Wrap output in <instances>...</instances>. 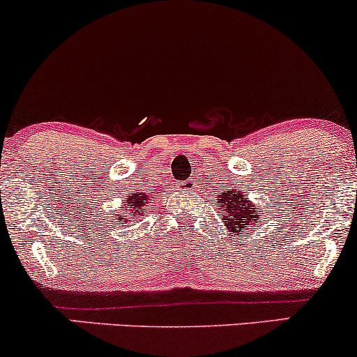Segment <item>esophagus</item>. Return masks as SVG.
<instances>
[{
    "mask_svg": "<svg viewBox=\"0 0 357 357\" xmlns=\"http://www.w3.org/2000/svg\"><path fill=\"white\" fill-rule=\"evenodd\" d=\"M183 185V190H192L195 187V180L194 178H189V180H185V182L182 183Z\"/></svg>",
    "mask_w": 357,
    "mask_h": 357,
    "instance_id": "1",
    "label": "esophagus"
}]
</instances>
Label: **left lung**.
Wrapping results in <instances>:
<instances>
[{"instance_id":"8db88e82","label":"left lung","mask_w":357,"mask_h":357,"mask_svg":"<svg viewBox=\"0 0 357 357\" xmlns=\"http://www.w3.org/2000/svg\"><path fill=\"white\" fill-rule=\"evenodd\" d=\"M215 206L224 209L222 222L229 229L236 232V236L243 238V232H250V229L259 226L258 211L255 209V204L246 200L244 194L239 189H226L215 199Z\"/></svg>"}]
</instances>
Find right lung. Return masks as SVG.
<instances>
[{"label": "right lung", "mask_w": 357, "mask_h": 357, "mask_svg": "<svg viewBox=\"0 0 357 357\" xmlns=\"http://www.w3.org/2000/svg\"><path fill=\"white\" fill-rule=\"evenodd\" d=\"M151 199V195L148 197L146 194H143V192H136V194H131L126 197V202H125V207H121V211H125V214H119L118 219H116V226H119V224H126L130 215H142L143 212L148 209V200ZM111 222H113V219H111Z\"/></svg>", "instance_id": "obj_1"}]
</instances>
